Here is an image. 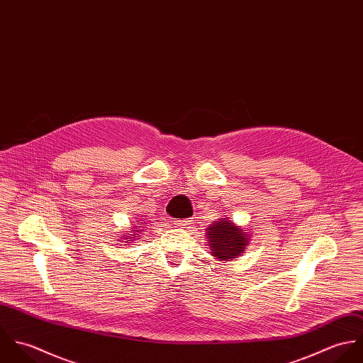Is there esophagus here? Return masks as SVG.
Here are the masks:
<instances>
[{
	"instance_id": "esophagus-1",
	"label": "esophagus",
	"mask_w": 363,
	"mask_h": 363,
	"mask_svg": "<svg viewBox=\"0 0 363 363\" xmlns=\"http://www.w3.org/2000/svg\"><path fill=\"white\" fill-rule=\"evenodd\" d=\"M190 219H177V220H174V225L177 226V228H187L189 225H190Z\"/></svg>"
}]
</instances>
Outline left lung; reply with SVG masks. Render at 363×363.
I'll use <instances>...</instances> for the list:
<instances>
[{"label": "left lung", "mask_w": 363, "mask_h": 363, "mask_svg": "<svg viewBox=\"0 0 363 363\" xmlns=\"http://www.w3.org/2000/svg\"><path fill=\"white\" fill-rule=\"evenodd\" d=\"M209 255L216 261H230L242 256L250 243V232L238 226L229 218H220L212 222L207 229Z\"/></svg>", "instance_id": "1"}]
</instances>
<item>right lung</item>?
Here are the masks:
<instances>
[{"label":"right lung","mask_w":363,"mask_h":363,"mask_svg":"<svg viewBox=\"0 0 363 363\" xmlns=\"http://www.w3.org/2000/svg\"><path fill=\"white\" fill-rule=\"evenodd\" d=\"M141 225H143V222H140V223H135L130 230L134 233V235H130V233H123L124 236H121V239L127 240V242L124 243H133V240H135V239H138L141 235H138V233H141ZM128 230V232H130ZM121 242H123V240H121Z\"/></svg>","instance_id":"add662e5"}]
</instances>
